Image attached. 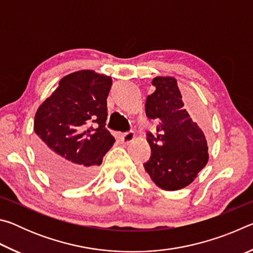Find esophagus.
Segmentation results:
<instances>
[{"label": "esophagus", "mask_w": 253, "mask_h": 253, "mask_svg": "<svg viewBox=\"0 0 253 253\" xmlns=\"http://www.w3.org/2000/svg\"><path fill=\"white\" fill-rule=\"evenodd\" d=\"M135 138V134L134 131H127L125 134L121 135V140L123 144H129L130 142H132Z\"/></svg>", "instance_id": "34e87169"}]
</instances>
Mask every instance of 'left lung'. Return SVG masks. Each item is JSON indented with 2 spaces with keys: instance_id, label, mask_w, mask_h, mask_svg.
<instances>
[{
  "instance_id": "left-lung-1",
  "label": "left lung",
  "mask_w": 253,
  "mask_h": 253,
  "mask_svg": "<svg viewBox=\"0 0 253 253\" xmlns=\"http://www.w3.org/2000/svg\"><path fill=\"white\" fill-rule=\"evenodd\" d=\"M145 111L157 124L156 136L147 132L151 157L144 163V174L162 190L177 191L198 176L209 160L204 132L184 109L177 81L156 77Z\"/></svg>"
}]
</instances>
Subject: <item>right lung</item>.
<instances>
[{
  "label": "right lung",
  "instance_id": "right-lung-1",
  "mask_svg": "<svg viewBox=\"0 0 253 253\" xmlns=\"http://www.w3.org/2000/svg\"><path fill=\"white\" fill-rule=\"evenodd\" d=\"M110 77L81 70L60 80L34 117L36 152L60 185L75 187L95 176L115 143L106 128ZM94 124V127L91 125Z\"/></svg>",
  "mask_w": 253,
  "mask_h": 253
}]
</instances>
